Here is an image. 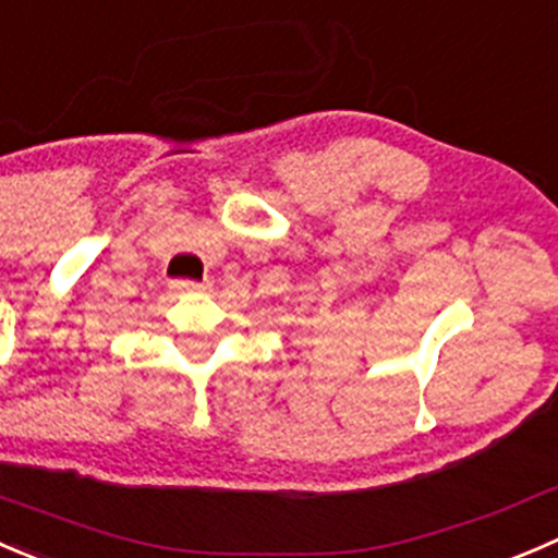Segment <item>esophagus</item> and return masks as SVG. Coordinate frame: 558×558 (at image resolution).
<instances>
[{
    "instance_id": "1",
    "label": "esophagus",
    "mask_w": 558,
    "mask_h": 558,
    "mask_svg": "<svg viewBox=\"0 0 558 558\" xmlns=\"http://www.w3.org/2000/svg\"><path fill=\"white\" fill-rule=\"evenodd\" d=\"M170 290L175 292V295H195V292H206L208 284H201V281H173L170 284Z\"/></svg>"
}]
</instances>
